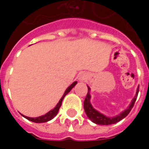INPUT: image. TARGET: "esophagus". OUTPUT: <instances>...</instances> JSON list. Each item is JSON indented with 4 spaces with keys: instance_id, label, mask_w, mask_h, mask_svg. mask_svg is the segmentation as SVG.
<instances>
[{
    "instance_id": "34e87169",
    "label": "esophagus",
    "mask_w": 149,
    "mask_h": 149,
    "mask_svg": "<svg viewBox=\"0 0 149 149\" xmlns=\"http://www.w3.org/2000/svg\"><path fill=\"white\" fill-rule=\"evenodd\" d=\"M85 77H86V76H85V75L81 74V76L79 77V79H78V80H79V81H81V82H83V81L85 80Z\"/></svg>"
}]
</instances>
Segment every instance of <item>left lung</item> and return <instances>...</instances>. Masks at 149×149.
Segmentation results:
<instances>
[{
  "label": "left lung",
  "instance_id": "1",
  "mask_svg": "<svg viewBox=\"0 0 149 149\" xmlns=\"http://www.w3.org/2000/svg\"><path fill=\"white\" fill-rule=\"evenodd\" d=\"M88 93L87 96L85 97L84 101V109L85 111L86 115L88 117V119L90 120L91 121H93L97 125H112V124H116L120 120H121L122 119H124L126 117L128 114L130 112L131 109H132V107L134 105L135 101L136 100V97H137L138 92L139 89L137 88L136 90V93L135 95L134 98L132 100L131 104L128 105V107L125 110H124L123 112H121L118 115L115 116H107L104 115L102 113H100L99 111H97L94 109L93 105L91 104L90 99H91V95H90V88L88 86Z\"/></svg>",
  "mask_w": 149,
  "mask_h": 149
}]
</instances>
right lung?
<instances>
[{
    "mask_svg": "<svg viewBox=\"0 0 149 149\" xmlns=\"http://www.w3.org/2000/svg\"><path fill=\"white\" fill-rule=\"evenodd\" d=\"M77 84V81H74L70 86H68V87L67 88V89L65 90V93L63 94V96H62V97L61 98V100H59V102L57 103V104L55 106V108L52 109V110H50L49 112H47L45 115L40 116H38V117H34V118L33 117H29V116L22 115V114H21V115L23 116L24 118H26L27 120H30V121L34 122V123H45V122H48L49 121V120H51L54 118L56 116V114L58 113V111L59 109H60V107L61 106L62 100L64 99V97L72 90V88L74 87Z\"/></svg>",
    "mask_w": 149,
    "mask_h": 149,
    "instance_id": "1",
    "label": "right lung"
}]
</instances>
